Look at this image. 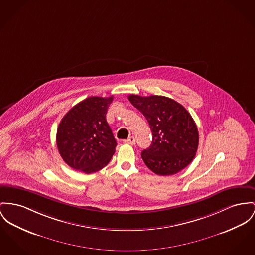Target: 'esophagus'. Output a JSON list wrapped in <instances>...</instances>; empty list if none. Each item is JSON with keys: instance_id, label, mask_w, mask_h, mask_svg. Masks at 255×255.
I'll return each instance as SVG.
<instances>
[{"instance_id": "1", "label": "esophagus", "mask_w": 255, "mask_h": 255, "mask_svg": "<svg viewBox=\"0 0 255 255\" xmlns=\"http://www.w3.org/2000/svg\"><path fill=\"white\" fill-rule=\"evenodd\" d=\"M125 143L126 144H129V145H135V138L134 137H129L128 139L125 140Z\"/></svg>"}]
</instances>
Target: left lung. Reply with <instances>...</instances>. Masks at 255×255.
<instances>
[{"label":"left lung","mask_w":255,"mask_h":255,"mask_svg":"<svg viewBox=\"0 0 255 255\" xmlns=\"http://www.w3.org/2000/svg\"><path fill=\"white\" fill-rule=\"evenodd\" d=\"M128 100L146 117L153 132L151 146L141 153L148 168L169 176L187 167L199 142L196 124L187 109L163 96L129 95Z\"/></svg>","instance_id":"8db88e82"}]
</instances>
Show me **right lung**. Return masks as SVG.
I'll list each match as a JSON object with an SVG mask.
<instances>
[{
  "label": "right lung",
  "mask_w": 255,
  "mask_h": 255,
  "mask_svg": "<svg viewBox=\"0 0 255 255\" xmlns=\"http://www.w3.org/2000/svg\"><path fill=\"white\" fill-rule=\"evenodd\" d=\"M113 97H90L74 105L60 122L57 147L73 169L91 174L108 164L117 142L106 122Z\"/></svg>",
  "instance_id": "1"
}]
</instances>
